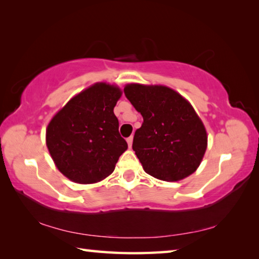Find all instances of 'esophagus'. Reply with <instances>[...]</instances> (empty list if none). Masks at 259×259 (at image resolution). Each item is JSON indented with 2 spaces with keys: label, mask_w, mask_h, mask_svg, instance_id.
I'll use <instances>...</instances> for the list:
<instances>
[{
  "label": "esophagus",
  "mask_w": 259,
  "mask_h": 259,
  "mask_svg": "<svg viewBox=\"0 0 259 259\" xmlns=\"http://www.w3.org/2000/svg\"><path fill=\"white\" fill-rule=\"evenodd\" d=\"M133 140H134L133 136H130L129 138H126V143H128V146H129V148H131V146H133Z\"/></svg>",
  "instance_id": "obj_1"
}]
</instances>
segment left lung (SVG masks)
Instances as JSON below:
<instances>
[{
  "mask_svg": "<svg viewBox=\"0 0 259 259\" xmlns=\"http://www.w3.org/2000/svg\"><path fill=\"white\" fill-rule=\"evenodd\" d=\"M124 94L144 119L135 133L133 150L145 172L164 182L195 172L207 151L208 136L191 103L161 84L129 83Z\"/></svg>",
  "mask_w": 259,
  "mask_h": 259,
  "instance_id": "left-lung-1",
  "label": "left lung"
}]
</instances>
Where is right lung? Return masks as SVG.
Instances as JSON below:
<instances>
[{
  "label": "right lung",
  "mask_w": 259,
  "mask_h": 259,
  "mask_svg": "<svg viewBox=\"0 0 259 259\" xmlns=\"http://www.w3.org/2000/svg\"><path fill=\"white\" fill-rule=\"evenodd\" d=\"M122 90L97 82L68 100L47 126L46 143L57 169L69 181L95 184L111 175L128 144L114 107Z\"/></svg>",
  "instance_id": "add662e5"
}]
</instances>
